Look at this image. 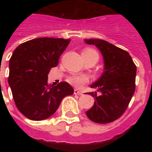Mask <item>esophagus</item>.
<instances>
[{
  "label": "esophagus",
  "instance_id": "34e87169",
  "mask_svg": "<svg viewBox=\"0 0 152 152\" xmlns=\"http://www.w3.org/2000/svg\"><path fill=\"white\" fill-rule=\"evenodd\" d=\"M74 94H77V95H82L83 93L80 92V91H79L78 89H75V90H74Z\"/></svg>",
  "mask_w": 152,
  "mask_h": 152
}]
</instances>
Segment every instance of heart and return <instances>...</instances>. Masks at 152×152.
<instances>
[{
	"label": "heart",
	"mask_w": 152,
	"mask_h": 152,
	"mask_svg": "<svg viewBox=\"0 0 152 152\" xmlns=\"http://www.w3.org/2000/svg\"><path fill=\"white\" fill-rule=\"evenodd\" d=\"M86 58H96L97 59H99V53L95 50H94L92 48H86L83 51V53ZM67 81L73 86L76 87H80V86L86 84L89 81L88 77L85 75H80V74H75L68 77Z\"/></svg>",
	"instance_id": "heart-1"
}]
</instances>
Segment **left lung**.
<instances>
[{
    "mask_svg": "<svg viewBox=\"0 0 152 152\" xmlns=\"http://www.w3.org/2000/svg\"><path fill=\"white\" fill-rule=\"evenodd\" d=\"M86 42L98 47L104 58V72L91 86L101 94L89 93L95 97V102L86 115L95 123H111L124 114L135 92L137 67L127 51L106 40L89 39Z\"/></svg>",
    "mask_w": 152,
    "mask_h": 152,
    "instance_id": "obj_1",
    "label": "left lung"
}]
</instances>
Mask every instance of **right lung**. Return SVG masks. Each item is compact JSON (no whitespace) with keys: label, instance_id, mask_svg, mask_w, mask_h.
Returning a JSON list of instances; mask_svg holds the SVG:
<instances>
[{"label":"right lung","instance_id":"right-lung-1","mask_svg":"<svg viewBox=\"0 0 152 152\" xmlns=\"http://www.w3.org/2000/svg\"><path fill=\"white\" fill-rule=\"evenodd\" d=\"M70 40L36 38L18 45L12 54L9 85L17 108L28 119L42 121L50 117L63 98L73 94V88L67 82L48 84L50 69L58 64Z\"/></svg>","mask_w":152,"mask_h":152}]
</instances>
